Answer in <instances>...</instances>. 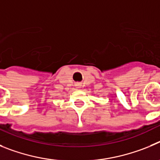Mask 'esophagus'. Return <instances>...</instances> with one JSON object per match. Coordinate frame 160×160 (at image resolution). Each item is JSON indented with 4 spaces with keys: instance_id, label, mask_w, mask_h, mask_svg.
I'll list each match as a JSON object with an SVG mask.
<instances>
[{
    "instance_id": "esophagus-1",
    "label": "esophagus",
    "mask_w": 160,
    "mask_h": 160,
    "mask_svg": "<svg viewBox=\"0 0 160 160\" xmlns=\"http://www.w3.org/2000/svg\"><path fill=\"white\" fill-rule=\"evenodd\" d=\"M75 86L77 87V88H80V83H77Z\"/></svg>"
}]
</instances>
